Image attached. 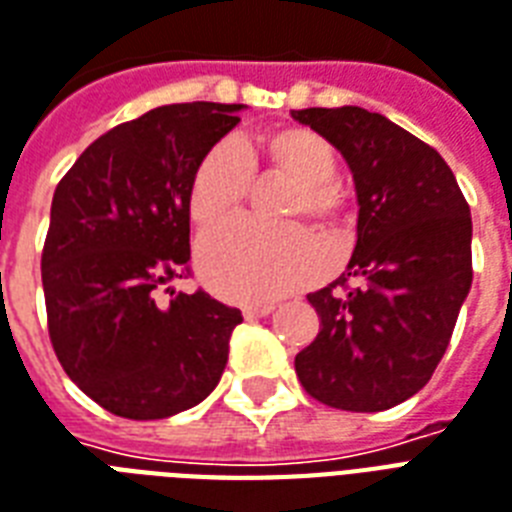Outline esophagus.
<instances>
[{
  "instance_id": "esophagus-1",
  "label": "esophagus",
  "mask_w": 512,
  "mask_h": 512,
  "mask_svg": "<svg viewBox=\"0 0 512 512\" xmlns=\"http://www.w3.org/2000/svg\"><path fill=\"white\" fill-rule=\"evenodd\" d=\"M271 311H273L271 303H255V306H244V317L260 319V317H268Z\"/></svg>"
}]
</instances>
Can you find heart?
Returning a JSON list of instances; mask_svg holds the SVG:
<instances>
[{
	"label": "heart",
	"mask_w": 512,
	"mask_h": 512,
	"mask_svg": "<svg viewBox=\"0 0 512 512\" xmlns=\"http://www.w3.org/2000/svg\"><path fill=\"white\" fill-rule=\"evenodd\" d=\"M333 144L314 128L279 126L244 139L239 150L228 142L209 147L195 163L187 185V212L195 225L209 228L236 212L257 169L292 179L282 201V217L314 220L341 228L349 214L346 195L335 182ZM322 241L303 225H263L236 220L198 241V271L222 298L241 303L279 298L325 271Z\"/></svg>",
	"instance_id": "obj_1"
}]
</instances>
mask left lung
<instances>
[{
    "label": "left lung",
    "instance_id": "1",
    "mask_svg": "<svg viewBox=\"0 0 512 512\" xmlns=\"http://www.w3.org/2000/svg\"><path fill=\"white\" fill-rule=\"evenodd\" d=\"M349 163L357 247L341 279L311 292L319 333L295 357L308 395L386 411L427 384L473 284V220L454 171L405 128L362 107L292 109Z\"/></svg>",
    "mask_w": 512,
    "mask_h": 512
}]
</instances>
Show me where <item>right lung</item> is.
Listing matches in <instances>:
<instances>
[{"label":"right lung","mask_w":512,"mask_h":512,"mask_svg":"<svg viewBox=\"0 0 512 512\" xmlns=\"http://www.w3.org/2000/svg\"><path fill=\"white\" fill-rule=\"evenodd\" d=\"M241 109H150L99 136L53 193L42 249L50 343L66 376L115 416L166 419L220 384L241 311L169 284L190 260V174Z\"/></svg>","instance_id":"add662e5"}]
</instances>
